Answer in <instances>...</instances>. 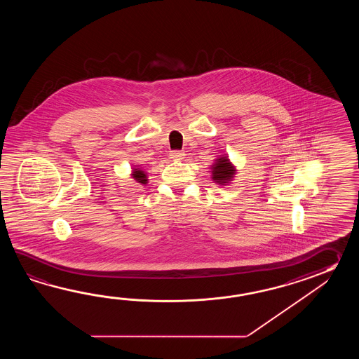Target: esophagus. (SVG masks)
I'll list each match as a JSON object with an SVG mask.
<instances>
[{
  "label": "esophagus",
  "instance_id": "34e87169",
  "mask_svg": "<svg viewBox=\"0 0 359 359\" xmlns=\"http://www.w3.org/2000/svg\"><path fill=\"white\" fill-rule=\"evenodd\" d=\"M169 156H170V159H173V161H181V159H183V156H184V153L175 150V151H170Z\"/></svg>",
  "mask_w": 359,
  "mask_h": 359
}]
</instances>
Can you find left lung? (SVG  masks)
I'll return each instance as SVG.
<instances>
[{"instance_id": "left-lung-1", "label": "left lung", "mask_w": 359, "mask_h": 359, "mask_svg": "<svg viewBox=\"0 0 359 359\" xmlns=\"http://www.w3.org/2000/svg\"><path fill=\"white\" fill-rule=\"evenodd\" d=\"M236 175L235 165L229 161L227 156H221L215 159L212 165V180L214 182L226 186L232 181V178Z\"/></svg>"}]
</instances>
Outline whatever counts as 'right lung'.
<instances>
[{"instance_id": "right-lung-1", "label": "right lung", "mask_w": 359, "mask_h": 359, "mask_svg": "<svg viewBox=\"0 0 359 359\" xmlns=\"http://www.w3.org/2000/svg\"><path fill=\"white\" fill-rule=\"evenodd\" d=\"M130 176L136 182L142 183V184L147 183V175L141 168H133V172H132Z\"/></svg>"}]
</instances>
